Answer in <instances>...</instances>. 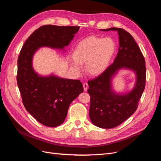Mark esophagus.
<instances>
[{"mask_svg":"<svg viewBox=\"0 0 161 161\" xmlns=\"http://www.w3.org/2000/svg\"><path fill=\"white\" fill-rule=\"evenodd\" d=\"M83 90H84V91H86L87 90V89H88V84H87V83H83Z\"/></svg>","mask_w":161,"mask_h":161,"instance_id":"1","label":"esophagus"}]
</instances>
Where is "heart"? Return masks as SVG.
Here are the masks:
<instances>
[{
  "instance_id": "obj_1",
  "label": "heart",
  "mask_w": 161,
  "mask_h": 161,
  "mask_svg": "<svg viewBox=\"0 0 161 161\" xmlns=\"http://www.w3.org/2000/svg\"><path fill=\"white\" fill-rule=\"evenodd\" d=\"M115 51L116 44L112 38L89 36L80 40L75 46L70 64L77 71L80 70L78 64H86L87 74L98 76L106 70Z\"/></svg>"
}]
</instances>
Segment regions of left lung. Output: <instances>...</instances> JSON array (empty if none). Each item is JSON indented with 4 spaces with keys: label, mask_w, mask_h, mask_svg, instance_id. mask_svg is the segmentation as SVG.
<instances>
[{
    "label": "left lung",
    "mask_w": 161,
    "mask_h": 161,
    "mask_svg": "<svg viewBox=\"0 0 161 161\" xmlns=\"http://www.w3.org/2000/svg\"><path fill=\"white\" fill-rule=\"evenodd\" d=\"M117 31L119 47L114 63L96 78L88 81L91 97L89 117L98 127L112 129L126 121L136 110L146 81L145 58L136 41L129 32L121 28L100 29ZM122 68L133 70L137 75L134 89L126 94H118L112 89L111 80Z\"/></svg>",
    "instance_id": "left-lung-1"
}]
</instances>
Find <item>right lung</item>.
Masks as SVG:
<instances>
[{
  "mask_svg": "<svg viewBox=\"0 0 161 161\" xmlns=\"http://www.w3.org/2000/svg\"><path fill=\"white\" fill-rule=\"evenodd\" d=\"M80 27L47 25L39 27L25 41L18 59L17 83L27 111L42 125H61L72 101L83 92L79 80L54 75H39L32 68V57L41 47L63 49Z\"/></svg>",
  "mask_w": 161,
  "mask_h": 161,
  "instance_id": "add662e5",
  "label": "right lung"
}]
</instances>
